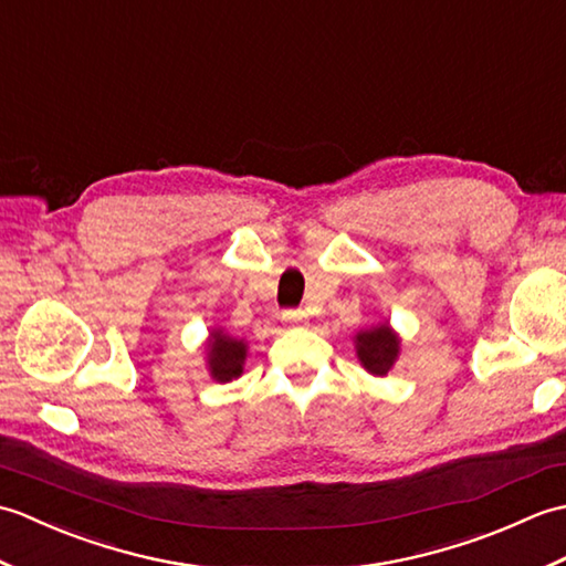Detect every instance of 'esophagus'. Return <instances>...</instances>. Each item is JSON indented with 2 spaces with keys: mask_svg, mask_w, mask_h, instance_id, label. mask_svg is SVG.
I'll return each mask as SVG.
<instances>
[{
  "mask_svg": "<svg viewBox=\"0 0 566 566\" xmlns=\"http://www.w3.org/2000/svg\"><path fill=\"white\" fill-rule=\"evenodd\" d=\"M306 311H302V308H296V311H286L284 314V321L290 323L292 328H298V326H306Z\"/></svg>",
  "mask_w": 566,
  "mask_h": 566,
  "instance_id": "esophagus-1",
  "label": "esophagus"
}]
</instances>
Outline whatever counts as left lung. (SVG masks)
Listing matches in <instances>:
<instances>
[{
	"instance_id": "8db88e82",
	"label": "left lung",
	"mask_w": 566,
	"mask_h": 566,
	"mask_svg": "<svg viewBox=\"0 0 566 566\" xmlns=\"http://www.w3.org/2000/svg\"><path fill=\"white\" fill-rule=\"evenodd\" d=\"M355 350L357 359L363 363L369 375L387 377V371L394 367L396 357H399L401 340L399 335L391 331L389 323L384 321L355 335Z\"/></svg>"
}]
</instances>
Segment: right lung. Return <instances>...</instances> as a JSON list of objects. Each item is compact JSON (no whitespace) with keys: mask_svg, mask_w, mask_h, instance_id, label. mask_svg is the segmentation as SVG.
<instances>
[{"mask_svg":"<svg viewBox=\"0 0 566 566\" xmlns=\"http://www.w3.org/2000/svg\"><path fill=\"white\" fill-rule=\"evenodd\" d=\"M248 357V343L238 340L221 328H213L207 343V367L211 379L231 381L243 375V365Z\"/></svg>","mask_w":566,"mask_h":566,"instance_id":"1","label":"right lung"}]
</instances>
